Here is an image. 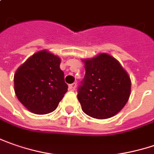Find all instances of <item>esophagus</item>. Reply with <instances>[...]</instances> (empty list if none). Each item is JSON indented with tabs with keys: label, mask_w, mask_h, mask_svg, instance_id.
Here are the masks:
<instances>
[{
	"label": "esophagus",
	"mask_w": 154,
	"mask_h": 154,
	"mask_svg": "<svg viewBox=\"0 0 154 154\" xmlns=\"http://www.w3.org/2000/svg\"><path fill=\"white\" fill-rule=\"evenodd\" d=\"M76 88H77V84H76V83H73V84H71L69 85V90H76Z\"/></svg>",
	"instance_id": "esophagus-1"
}]
</instances>
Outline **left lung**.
<instances>
[{
	"mask_svg": "<svg viewBox=\"0 0 154 154\" xmlns=\"http://www.w3.org/2000/svg\"><path fill=\"white\" fill-rule=\"evenodd\" d=\"M85 75L77 90L84 113L96 119H108L122 109L130 96L131 81L116 58L99 54L84 60Z\"/></svg>",
	"mask_w": 154,
	"mask_h": 154,
	"instance_id": "1",
	"label": "left lung"
}]
</instances>
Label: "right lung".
Here are the masks:
<instances>
[{"label": "right lung", "mask_w": 154, "mask_h": 154, "mask_svg": "<svg viewBox=\"0 0 154 154\" xmlns=\"http://www.w3.org/2000/svg\"><path fill=\"white\" fill-rule=\"evenodd\" d=\"M60 58L40 51L24 63L14 74V92L31 112L45 115L54 111L67 92Z\"/></svg>", "instance_id": "right-lung-1"}]
</instances>
